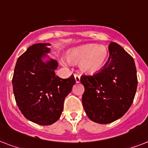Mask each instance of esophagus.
<instances>
[{
	"instance_id": "1",
	"label": "esophagus",
	"mask_w": 148,
	"mask_h": 148,
	"mask_svg": "<svg viewBox=\"0 0 148 148\" xmlns=\"http://www.w3.org/2000/svg\"><path fill=\"white\" fill-rule=\"evenodd\" d=\"M74 78H75L76 83H80V81H81V77L77 75V74H75L74 75Z\"/></svg>"
}]
</instances>
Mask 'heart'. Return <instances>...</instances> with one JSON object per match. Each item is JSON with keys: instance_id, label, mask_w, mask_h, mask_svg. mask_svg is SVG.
Returning <instances> with one entry per match:
<instances>
[{"instance_id": "heart-1", "label": "heart", "mask_w": 148, "mask_h": 148, "mask_svg": "<svg viewBox=\"0 0 148 148\" xmlns=\"http://www.w3.org/2000/svg\"><path fill=\"white\" fill-rule=\"evenodd\" d=\"M108 56L109 51L105 46L86 44L70 50L67 59L73 64L79 63V69L82 73L92 75L104 67Z\"/></svg>"}]
</instances>
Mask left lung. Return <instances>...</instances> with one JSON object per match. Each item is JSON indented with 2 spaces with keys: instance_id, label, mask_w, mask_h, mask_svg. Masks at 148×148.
Segmentation results:
<instances>
[{
  "instance_id": "8db88e82",
  "label": "left lung",
  "mask_w": 148,
  "mask_h": 148,
  "mask_svg": "<svg viewBox=\"0 0 148 148\" xmlns=\"http://www.w3.org/2000/svg\"><path fill=\"white\" fill-rule=\"evenodd\" d=\"M109 59L98 74L82 76L84 87L82 104L92 121L109 124L124 116L133 103L138 87L137 70L133 58L111 42Z\"/></svg>"
}]
</instances>
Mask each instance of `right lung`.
<instances>
[{"instance_id": "right-lung-1", "label": "right lung", "mask_w": 148, "mask_h": 148, "mask_svg": "<svg viewBox=\"0 0 148 148\" xmlns=\"http://www.w3.org/2000/svg\"><path fill=\"white\" fill-rule=\"evenodd\" d=\"M49 43L35 44L20 56L12 79L15 101L27 119L40 125H51L60 118L65 97L75 84L74 75L56 76L58 61L47 53Z\"/></svg>"}]
</instances>
